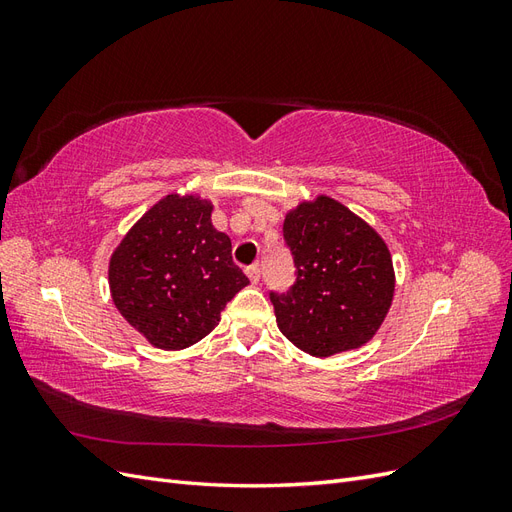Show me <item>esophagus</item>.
I'll use <instances>...</instances> for the list:
<instances>
[{
  "label": "esophagus",
  "mask_w": 512,
  "mask_h": 512,
  "mask_svg": "<svg viewBox=\"0 0 512 512\" xmlns=\"http://www.w3.org/2000/svg\"><path fill=\"white\" fill-rule=\"evenodd\" d=\"M245 273H247V277H250V284H258V280H260V269H258V265H252V267H247L245 269Z\"/></svg>",
  "instance_id": "esophagus-1"
}]
</instances>
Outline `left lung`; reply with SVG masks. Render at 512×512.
I'll return each instance as SVG.
<instances>
[{"label":"left lung","mask_w":512,"mask_h":512,"mask_svg":"<svg viewBox=\"0 0 512 512\" xmlns=\"http://www.w3.org/2000/svg\"><path fill=\"white\" fill-rule=\"evenodd\" d=\"M284 239L297 284L288 294H271L280 331L320 359L365 346L395 294L393 258L378 230L339 200L318 194L286 211Z\"/></svg>","instance_id":"obj_1"}]
</instances>
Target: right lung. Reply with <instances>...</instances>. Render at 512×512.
<instances>
[{"label": "right lung", "instance_id": "right-lung-1", "mask_svg": "<svg viewBox=\"0 0 512 512\" xmlns=\"http://www.w3.org/2000/svg\"><path fill=\"white\" fill-rule=\"evenodd\" d=\"M211 213L209 198L170 192L132 224L108 258V290L117 312L153 348L194 346L250 284Z\"/></svg>", "mask_w": 512, "mask_h": 512}]
</instances>
